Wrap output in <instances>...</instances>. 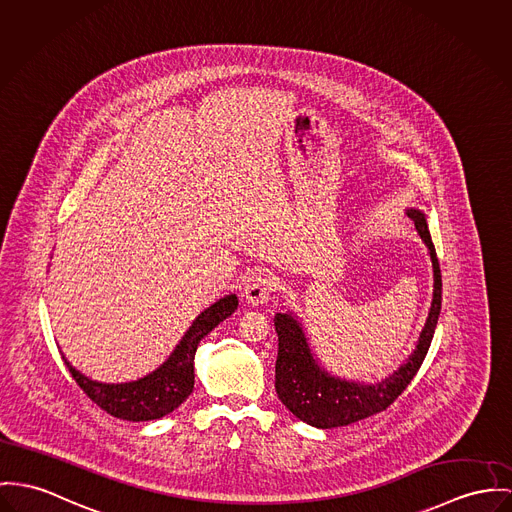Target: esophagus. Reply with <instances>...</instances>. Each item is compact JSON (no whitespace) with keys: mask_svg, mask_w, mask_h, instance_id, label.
Instances as JSON below:
<instances>
[{"mask_svg":"<svg viewBox=\"0 0 512 512\" xmlns=\"http://www.w3.org/2000/svg\"><path fill=\"white\" fill-rule=\"evenodd\" d=\"M275 290V276H271V273H265V271H259V273H255V275L247 280V284L243 288V298L249 304L259 306V304H267Z\"/></svg>","mask_w":512,"mask_h":512,"instance_id":"34e87169","label":"esophagus"}]
</instances>
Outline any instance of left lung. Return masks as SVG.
I'll use <instances>...</instances> for the list:
<instances>
[{
	"label": "left lung",
	"instance_id": "8db88e82",
	"mask_svg": "<svg viewBox=\"0 0 512 512\" xmlns=\"http://www.w3.org/2000/svg\"><path fill=\"white\" fill-rule=\"evenodd\" d=\"M407 214L415 222L419 236L431 251L434 273L433 304L415 353L411 354L409 360L401 364V368L395 370L390 378L382 380L376 386H364L329 376L315 364L300 323L290 314H276V394L292 415H296L300 421L312 427H345L380 411H386L415 378L425 356L429 353L440 315L442 276L425 214H421L419 210H409Z\"/></svg>",
	"mask_w": 512,
	"mask_h": 512
}]
</instances>
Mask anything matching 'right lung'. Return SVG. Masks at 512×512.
Returning a JSON list of instances; mask_svg holds the SVG:
<instances>
[{"label": "right lung", "instance_id": "obj_1", "mask_svg": "<svg viewBox=\"0 0 512 512\" xmlns=\"http://www.w3.org/2000/svg\"><path fill=\"white\" fill-rule=\"evenodd\" d=\"M237 310V298L226 296L204 310L193 321L177 349L150 376L130 384H99L70 366L72 378L83 394L97 407L122 421H154L177 409L195 388V353L202 337H206L220 321Z\"/></svg>", "mask_w": 512, "mask_h": 512}]
</instances>
